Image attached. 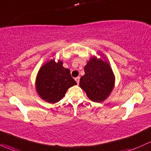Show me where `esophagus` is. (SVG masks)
Returning <instances> with one entry per match:
<instances>
[{"instance_id":"34e87169","label":"esophagus","mask_w":151,"mask_h":151,"mask_svg":"<svg viewBox=\"0 0 151 151\" xmlns=\"http://www.w3.org/2000/svg\"><path fill=\"white\" fill-rule=\"evenodd\" d=\"M75 80H76V82H77V84H79V83H80V77H76L75 78Z\"/></svg>"}]
</instances>
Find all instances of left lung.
<instances>
[{
    "label": "left lung",
    "instance_id": "left-lung-1",
    "mask_svg": "<svg viewBox=\"0 0 151 151\" xmlns=\"http://www.w3.org/2000/svg\"><path fill=\"white\" fill-rule=\"evenodd\" d=\"M103 58L91 57L85 66V74L80 78V88L94 102L106 100L115 86V74L107 60Z\"/></svg>",
    "mask_w": 151,
    "mask_h": 151
}]
</instances>
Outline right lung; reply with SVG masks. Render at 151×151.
Returning <instances> with one entry per match:
<instances>
[{
	"mask_svg": "<svg viewBox=\"0 0 151 151\" xmlns=\"http://www.w3.org/2000/svg\"><path fill=\"white\" fill-rule=\"evenodd\" d=\"M77 85L70 70L63 66V61L49 60L39 68L36 79V90L39 96L48 103L58 102L67 90Z\"/></svg>",
	"mask_w": 151,
	"mask_h": 151,
	"instance_id": "add662e5",
	"label": "right lung"
}]
</instances>
